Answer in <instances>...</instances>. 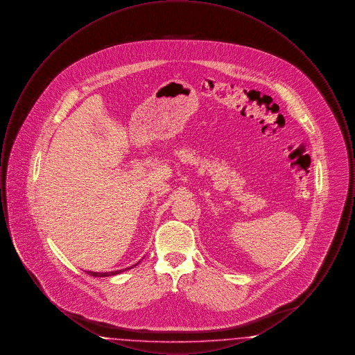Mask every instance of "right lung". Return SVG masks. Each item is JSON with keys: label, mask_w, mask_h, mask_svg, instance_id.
<instances>
[{"label": "right lung", "mask_w": 355, "mask_h": 355, "mask_svg": "<svg viewBox=\"0 0 355 355\" xmlns=\"http://www.w3.org/2000/svg\"><path fill=\"white\" fill-rule=\"evenodd\" d=\"M138 263H135L133 266H137ZM133 266H130V268H128V269H125V270H129V269H132ZM125 270H116V271H107V272H97V271H86L89 275H92V277H112V275H117L119 272H122V271Z\"/></svg>", "instance_id": "obj_1"}]
</instances>
